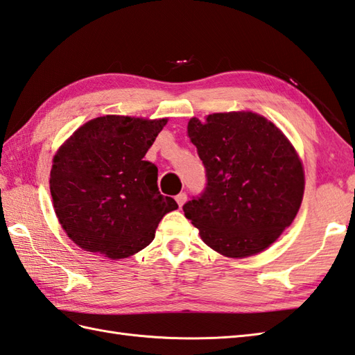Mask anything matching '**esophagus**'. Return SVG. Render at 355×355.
Listing matches in <instances>:
<instances>
[{"mask_svg":"<svg viewBox=\"0 0 355 355\" xmlns=\"http://www.w3.org/2000/svg\"><path fill=\"white\" fill-rule=\"evenodd\" d=\"M186 200H187V195H186V192H182V193H178L177 197H175V201L178 202V206L182 207L184 202H186Z\"/></svg>","mask_w":355,"mask_h":355,"instance_id":"obj_1","label":"esophagus"}]
</instances>
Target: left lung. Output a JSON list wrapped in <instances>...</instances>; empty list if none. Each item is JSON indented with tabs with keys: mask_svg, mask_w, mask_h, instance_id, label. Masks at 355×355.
<instances>
[{
	"mask_svg": "<svg viewBox=\"0 0 355 355\" xmlns=\"http://www.w3.org/2000/svg\"><path fill=\"white\" fill-rule=\"evenodd\" d=\"M187 134L206 169V187L184 216L215 252L245 258L290 227L304 197V169L277 128L254 112L191 119Z\"/></svg>",
	"mask_w": 355,
	"mask_h": 355,
	"instance_id": "1",
	"label": "left lung"
}]
</instances>
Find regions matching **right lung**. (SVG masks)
Returning <instances> with one entry per match:
<instances>
[{"label": "right lung", "mask_w": 355, "mask_h": 355, "mask_svg": "<svg viewBox=\"0 0 355 355\" xmlns=\"http://www.w3.org/2000/svg\"><path fill=\"white\" fill-rule=\"evenodd\" d=\"M168 120L103 116L89 120L53 158L50 192L71 241L111 259L150 244L178 205L158 191V169L143 160Z\"/></svg>", "instance_id": "right-lung-1"}]
</instances>
